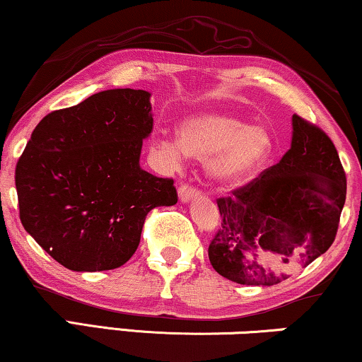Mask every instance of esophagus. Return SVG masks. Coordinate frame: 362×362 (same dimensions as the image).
<instances>
[{
  "instance_id": "esophagus-1",
  "label": "esophagus",
  "mask_w": 362,
  "mask_h": 362,
  "mask_svg": "<svg viewBox=\"0 0 362 362\" xmlns=\"http://www.w3.org/2000/svg\"><path fill=\"white\" fill-rule=\"evenodd\" d=\"M177 194H180V199L182 202H189V201L196 199V197L199 196V191H197L194 186L182 182V185L180 186V191H177Z\"/></svg>"
}]
</instances>
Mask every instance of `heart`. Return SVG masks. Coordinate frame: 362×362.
<instances>
[{"instance_id":"heart-1","label":"heart","mask_w":362,"mask_h":362,"mask_svg":"<svg viewBox=\"0 0 362 362\" xmlns=\"http://www.w3.org/2000/svg\"><path fill=\"white\" fill-rule=\"evenodd\" d=\"M179 136L163 135L155 153L163 165L180 168L187 155L209 160V173L217 182L235 186L249 181L265 165L274 140L264 127H249L227 113L194 117L181 127Z\"/></svg>"}]
</instances>
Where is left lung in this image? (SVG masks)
I'll return each instance as SVG.
<instances>
[{"label": "left lung", "mask_w": 362, "mask_h": 362, "mask_svg": "<svg viewBox=\"0 0 362 362\" xmlns=\"http://www.w3.org/2000/svg\"><path fill=\"white\" fill-rule=\"evenodd\" d=\"M284 158L230 197H219L222 227L209 244L217 274L240 285L270 286L281 270L310 265L334 242L346 201V173L331 138L293 115Z\"/></svg>", "instance_id": "obj_1"}]
</instances>
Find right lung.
I'll return each instance as SVG.
<instances>
[{"mask_svg":"<svg viewBox=\"0 0 362 362\" xmlns=\"http://www.w3.org/2000/svg\"><path fill=\"white\" fill-rule=\"evenodd\" d=\"M151 130L150 93L133 88L93 93L34 128L14 175L19 219L66 269H118L138 249L148 212L177 202L171 177L140 168Z\"/></svg>","mask_w":362,"mask_h":362,"instance_id":"add662e5","label":"right lung"}]
</instances>
